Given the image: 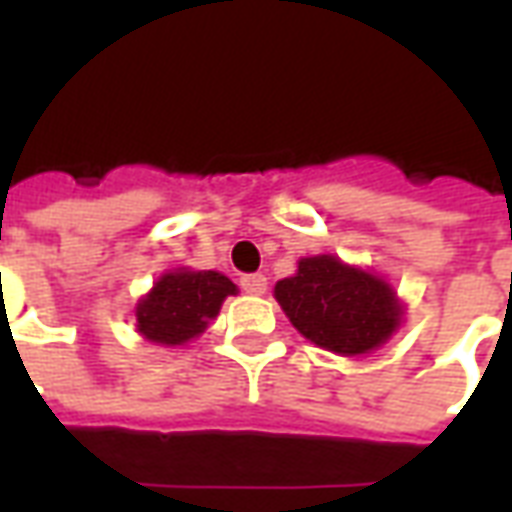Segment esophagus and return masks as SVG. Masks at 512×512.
Here are the masks:
<instances>
[{
    "label": "esophagus",
    "instance_id": "obj_1",
    "mask_svg": "<svg viewBox=\"0 0 512 512\" xmlns=\"http://www.w3.org/2000/svg\"><path fill=\"white\" fill-rule=\"evenodd\" d=\"M241 288L249 296H263L268 290V279L263 274H246V277H241Z\"/></svg>",
    "mask_w": 512,
    "mask_h": 512
}]
</instances>
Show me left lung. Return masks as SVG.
<instances>
[{
    "mask_svg": "<svg viewBox=\"0 0 512 512\" xmlns=\"http://www.w3.org/2000/svg\"><path fill=\"white\" fill-rule=\"evenodd\" d=\"M274 299L301 337L340 356L378 351L406 315L386 277L337 255L301 257L296 274L274 285Z\"/></svg>",
    "mask_w": 512,
    "mask_h": 512,
    "instance_id": "obj_1",
    "label": "left lung"
}]
</instances>
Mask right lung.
Wrapping results in <instances>:
<instances>
[{"mask_svg": "<svg viewBox=\"0 0 512 512\" xmlns=\"http://www.w3.org/2000/svg\"><path fill=\"white\" fill-rule=\"evenodd\" d=\"M238 288L222 271H194L178 266L164 271L142 299L136 301V332L161 348H180L197 340L219 315L227 296Z\"/></svg>", "mask_w": 512, "mask_h": 512, "instance_id": "add662e5", "label": "right lung"}]
</instances>
